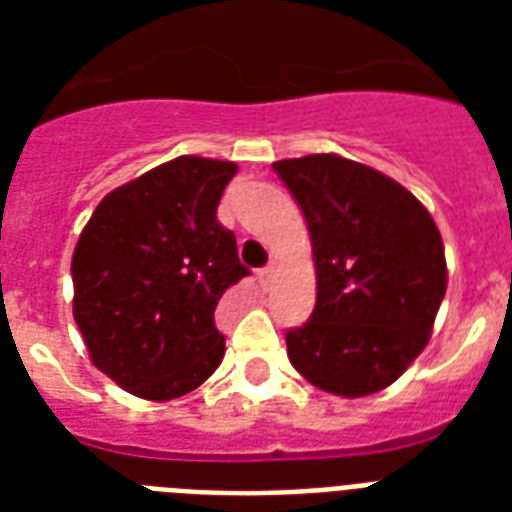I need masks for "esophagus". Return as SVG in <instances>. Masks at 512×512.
I'll use <instances>...</instances> for the list:
<instances>
[{"mask_svg": "<svg viewBox=\"0 0 512 512\" xmlns=\"http://www.w3.org/2000/svg\"><path fill=\"white\" fill-rule=\"evenodd\" d=\"M273 276H276V265H273V263L265 265V268H260V271H257V281H260V287L271 289Z\"/></svg>", "mask_w": 512, "mask_h": 512, "instance_id": "1", "label": "esophagus"}]
</instances>
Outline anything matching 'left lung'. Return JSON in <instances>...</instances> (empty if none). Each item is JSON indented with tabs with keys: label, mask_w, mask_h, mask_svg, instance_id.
I'll use <instances>...</instances> for the list:
<instances>
[{
	"label": "left lung",
	"mask_w": 512,
	"mask_h": 512,
	"mask_svg": "<svg viewBox=\"0 0 512 512\" xmlns=\"http://www.w3.org/2000/svg\"><path fill=\"white\" fill-rule=\"evenodd\" d=\"M308 223L316 308L287 332L316 388L361 398L396 382L428 345L446 295L444 241L404 185L337 154L273 164Z\"/></svg>",
	"instance_id": "obj_1"
}]
</instances>
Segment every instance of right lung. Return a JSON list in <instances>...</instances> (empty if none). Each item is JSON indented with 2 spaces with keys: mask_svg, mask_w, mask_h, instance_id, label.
<instances>
[{
  "mask_svg": "<svg viewBox=\"0 0 512 512\" xmlns=\"http://www.w3.org/2000/svg\"><path fill=\"white\" fill-rule=\"evenodd\" d=\"M236 170L177 156L108 193L76 241V327L92 364L135 396H185L223 361L215 308L249 276L236 236L217 223Z\"/></svg>",
  "mask_w": 512,
  "mask_h": 512,
  "instance_id": "obj_1",
  "label": "right lung"
}]
</instances>
